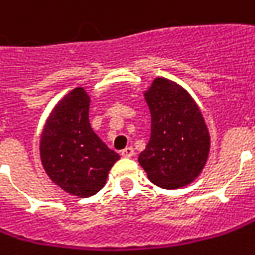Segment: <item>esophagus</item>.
I'll use <instances>...</instances> for the list:
<instances>
[{
	"label": "esophagus",
	"instance_id": "esophagus-1",
	"mask_svg": "<svg viewBox=\"0 0 255 255\" xmlns=\"http://www.w3.org/2000/svg\"><path fill=\"white\" fill-rule=\"evenodd\" d=\"M121 156L126 158H129L134 156V148L132 147H126L124 150H121Z\"/></svg>",
	"mask_w": 255,
	"mask_h": 255
}]
</instances>
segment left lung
I'll return each mask as SVG.
<instances>
[{"label": "left lung", "instance_id": "obj_1", "mask_svg": "<svg viewBox=\"0 0 255 255\" xmlns=\"http://www.w3.org/2000/svg\"><path fill=\"white\" fill-rule=\"evenodd\" d=\"M144 98L151 114V135L138 163L157 186H186L201 174L209 154L202 113L180 85L166 78H156Z\"/></svg>", "mask_w": 255, "mask_h": 255}]
</instances>
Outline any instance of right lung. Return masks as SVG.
I'll use <instances>...</instances> for the list:
<instances>
[{
    "label": "right lung",
    "mask_w": 255,
    "mask_h": 255,
    "mask_svg": "<svg viewBox=\"0 0 255 255\" xmlns=\"http://www.w3.org/2000/svg\"><path fill=\"white\" fill-rule=\"evenodd\" d=\"M89 102L83 88L70 91L54 107L40 138V158L47 176L79 198L99 192L120 158L91 127Z\"/></svg>",
    "instance_id": "add662e5"
}]
</instances>
